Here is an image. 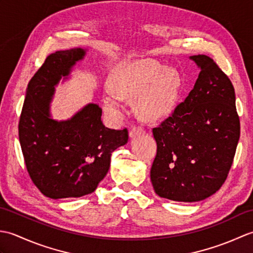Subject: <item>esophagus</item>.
<instances>
[{"instance_id": "34e87169", "label": "esophagus", "mask_w": 253, "mask_h": 253, "mask_svg": "<svg viewBox=\"0 0 253 253\" xmlns=\"http://www.w3.org/2000/svg\"><path fill=\"white\" fill-rule=\"evenodd\" d=\"M144 132V128L142 126H132L131 129L129 130V136L132 138L138 135H141Z\"/></svg>"}]
</instances>
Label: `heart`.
Here are the masks:
<instances>
[{
  "instance_id": "heart-1",
  "label": "heart",
  "mask_w": 253,
  "mask_h": 253,
  "mask_svg": "<svg viewBox=\"0 0 253 253\" xmlns=\"http://www.w3.org/2000/svg\"><path fill=\"white\" fill-rule=\"evenodd\" d=\"M176 72L151 58L123 64L111 80V91L104 96V107L111 114L122 111L123 96L137 93L135 107L147 120L164 117L174 109L178 96Z\"/></svg>"
}]
</instances>
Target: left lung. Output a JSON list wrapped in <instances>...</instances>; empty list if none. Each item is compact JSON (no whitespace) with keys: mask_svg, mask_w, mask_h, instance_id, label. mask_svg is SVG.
I'll list each match as a JSON object with an SVG mask.
<instances>
[{"mask_svg":"<svg viewBox=\"0 0 253 253\" xmlns=\"http://www.w3.org/2000/svg\"><path fill=\"white\" fill-rule=\"evenodd\" d=\"M201 68L195 87L152 129L157 155L150 177L161 198L203 200L226 180L240 136L235 89L207 55L190 57Z\"/></svg>","mask_w":253,"mask_h":253,"instance_id":"left-lung-1","label":"left lung"}]
</instances>
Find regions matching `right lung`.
Masks as SVG:
<instances>
[{
	"label": "right lung",
	"instance_id": "add662e5",
	"mask_svg": "<svg viewBox=\"0 0 253 253\" xmlns=\"http://www.w3.org/2000/svg\"><path fill=\"white\" fill-rule=\"evenodd\" d=\"M84 50L47 55L30 79L18 124L19 142L32 182L51 199L79 198L93 192L104 178L111 154L128 141V130L110 129L102 110L90 103L71 120L50 118L49 104L62 77L69 74Z\"/></svg>",
	"mask_w": 253,
	"mask_h": 253
}]
</instances>
